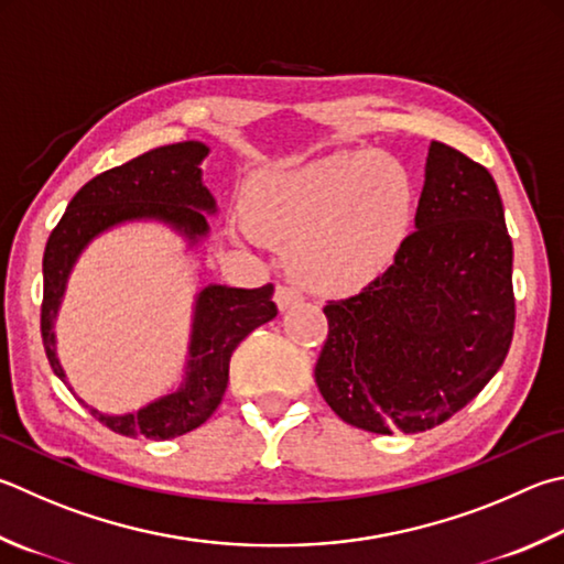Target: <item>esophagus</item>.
I'll list each match as a JSON object with an SVG mask.
<instances>
[{"instance_id": "34e87169", "label": "esophagus", "mask_w": 564, "mask_h": 564, "mask_svg": "<svg viewBox=\"0 0 564 564\" xmlns=\"http://www.w3.org/2000/svg\"><path fill=\"white\" fill-rule=\"evenodd\" d=\"M303 299L301 295V291H295L293 285H285V283H279L275 285V293H273V301H275V305H279L281 311H285V308H291V305H295Z\"/></svg>"}]
</instances>
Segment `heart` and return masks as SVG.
<instances>
[{
    "instance_id": "obj_1",
    "label": "heart",
    "mask_w": 564,
    "mask_h": 564,
    "mask_svg": "<svg viewBox=\"0 0 564 564\" xmlns=\"http://www.w3.org/2000/svg\"><path fill=\"white\" fill-rule=\"evenodd\" d=\"M256 237L285 247V265L325 295L362 291L394 263L414 219V184L399 162L337 152L256 180L243 202Z\"/></svg>"
}]
</instances>
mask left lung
Here are the masks:
<instances>
[{
    "mask_svg": "<svg viewBox=\"0 0 564 564\" xmlns=\"http://www.w3.org/2000/svg\"><path fill=\"white\" fill-rule=\"evenodd\" d=\"M323 313L315 382L343 422L416 434L464 409L516 325L513 241L490 172L432 142L416 231L380 279Z\"/></svg>",
    "mask_w": 564,
    "mask_h": 564,
    "instance_id": "8db88e82",
    "label": "left lung"
}]
</instances>
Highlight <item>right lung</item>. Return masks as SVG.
I'll return each instance as SVG.
<instances>
[{"label": "right lung", "instance_id": "1", "mask_svg": "<svg viewBox=\"0 0 564 564\" xmlns=\"http://www.w3.org/2000/svg\"><path fill=\"white\" fill-rule=\"evenodd\" d=\"M209 148L202 142H175L100 172L86 182L51 231L44 251V301H41V340L58 380L66 375L56 360L54 317L66 289L70 265L96 234L128 219H162L187 234L192 241L207 234L205 212H217L209 189L202 184L199 162ZM273 285L227 289L207 285L197 299L192 325L189 362L184 384L145 409L122 416L100 414V424L122 436L175 438L207 422L219 406L229 382V360L237 345L256 327L279 313L271 301Z\"/></svg>", "mask_w": 564, "mask_h": 564}]
</instances>
